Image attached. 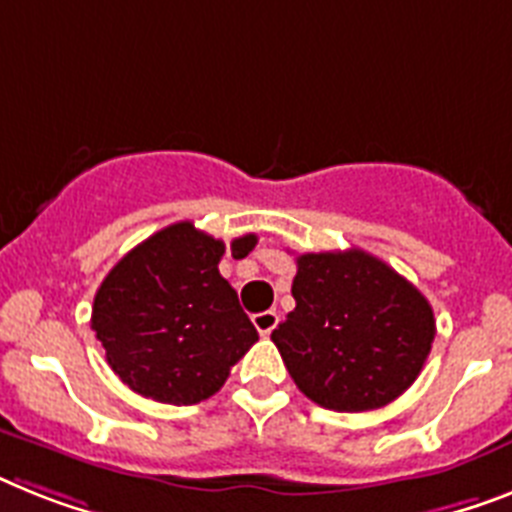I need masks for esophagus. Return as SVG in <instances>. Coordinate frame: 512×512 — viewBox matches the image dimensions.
Returning <instances> with one entry per match:
<instances>
[{
	"label": "esophagus",
	"mask_w": 512,
	"mask_h": 512,
	"mask_svg": "<svg viewBox=\"0 0 512 512\" xmlns=\"http://www.w3.org/2000/svg\"><path fill=\"white\" fill-rule=\"evenodd\" d=\"M277 311H261V314H253V327L259 329V335H272V329L277 327Z\"/></svg>",
	"instance_id": "1"
}]
</instances>
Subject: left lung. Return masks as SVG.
Masks as SVG:
<instances>
[{"instance_id":"1","label":"left lung","mask_w":512,"mask_h":512,"mask_svg":"<svg viewBox=\"0 0 512 512\" xmlns=\"http://www.w3.org/2000/svg\"><path fill=\"white\" fill-rule=\"evenodd\" d=\"M295 264V308L272 340L298 390L340 413L400 398L437 335L429 301L361 248L303 253Z\"/></svg>"}]
</instances>
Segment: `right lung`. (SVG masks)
<instances>
[{
	"mask_svg": "<svg viewBox=\"0 0 512 512\" xmlns=\"http://www.w3.org/2000/svg\"><path fill=\"white\" fill-rule=\"evenodd\" d=\"M256 235L230 243L235 259ZM225 243L177 222L125 253L96 290L91 329L130 390L156 403L211 398L259 340L238 293L219 274Z\"/></svg>",
	"mask_w": 512,
	"mask_h": 512,
	"instance_id": "obj_1",
	"label": "right lung"
}]
</instances>
